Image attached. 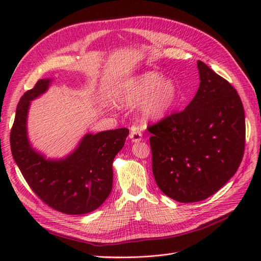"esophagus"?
I'll return each instance as SVG.
<instances>
[{
  "label": "esophagus",
  "mask_w": 261,
  "mask_h": 261,
  "mask_svg": "<svg viewBox=\"0 0 261 261\" xmlns=\"http://www.w3.org/2000/svg\"><path fill=\"white\" fill-rule=\"evenodd\" d=\"M129 138L132 139L133 143H139V141L143 139V134L139 130H132L129 134Z\"/></svg>",
  "instance_id": "obj_1"
}]
</instances>
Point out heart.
I'll return each mask as SVG.
<instances>
[{"label": "heart", "mask_w": 261, "mask_h": 261, "mask_svg": "<svg viewBox=\"0 0 261 261\" xmlns=\"http://www.w3.org/2000/svg\"><path fill=\"white\" fill-rule=\"evenodd\" d=\"M177 87L172 80L162 78L156 72H145L130 78L117 91V102L122 107L140 104V113L145 121H159L174 108Z\"/></svg>", "instance_id": "heart-1"}]
</instances>
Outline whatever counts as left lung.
<instances>
[{"label": "left lung", "instance_id": "obj_1", "mask_svg": "<svg viewBox=\"0 0 261 261\" xmlns=\"http://www.w3.org/2000/svg\"><path fill=\"white\" fill-rule=\"evenodd\" d=\"M200 84L185 110L149 126L152 173L178 202L208 198L238 171L245 149V113L234 87L197 61Z\"/></svg>", "mask_w": 261, "mask_h": 261}]
</instances>
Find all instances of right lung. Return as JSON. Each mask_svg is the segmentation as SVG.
<instances>
[{"label":"right lung","mask_w":261,"mask_h":261,"mask_svg":"<svg viewBox=\"0 0 261 261\" xmlns=\"http://www.w3.org/2000/svg\"><path fill=\"white\" fill-rule=\"evenodd\" d=\"M52 83L38 81L23 93L11 130V150L22 176L49 207L66 215H85L99 208L112 191V163L123 148L127 128L86 134L72 153L46 159L31 147L27 133L30 101L41 96Z\"/></svg>","instance_id":"obj_1"}]
</instances>
